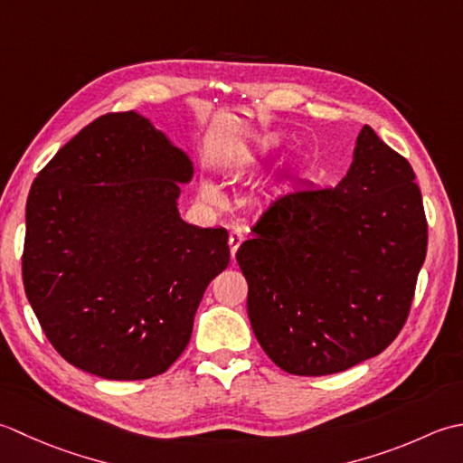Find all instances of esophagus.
<instances>
[{
	"mask_svg": "<svg viewBox=\"0 0 463 463\" xmlns=\"http://www.w3.org/2000/svg\"><path fill=\"white\" fill-rule=\"evenodd\" d=\"M241 241H243V232H241L240 228H233V230L230 232V240H228V243H230V251H232V258L235 256V251H238V248L241 245Z\"/></svg>",
	"mask_w": 463,
	"mask_h": 463,
	"instance_id": "esophagus-1",
	"label": "esophagus"
}]
</instances>
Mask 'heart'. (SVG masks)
<instances>
[{"label": "heart", "instance_id": "1", "mask_svg": "<svg viewBox=\"0 0 463 463\" xmlns=\"http://www.w3.org/2000/svg\"><path fill=\"white\" fill-rule=\"evenodd\" d=\"M276 144H278V141L273 137H268L266 141H263V146H266V147H273ZM202 195L205 197L207 202H220V190L212 182H207V179H205V182H202Z\"/></svg>", "mask_w": 463, "mask_h": 463}]
</instances>
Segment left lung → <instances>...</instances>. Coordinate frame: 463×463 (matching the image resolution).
Listing matches in <instances>:
<instances>
[{"instance_id": "8db88e82", "label": "left lung", "mask_w": 463, "mask_h": 463, "mask_svg": "<svg viewBox=\"0 0 463 463\" xmlns=\"http://www.w3.org/2000/svg\"><path fill=\"white\" fill-rule=\"evenodd\" d=\"M413 179L408 159L364 126L342 182L279 195L240 245L250 324L281 370H350L400 334L428 250Z\"/></svg>"}]
</instances>
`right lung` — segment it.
I'll return each instance as SVG.
<instances>
[{
	"mask_svg": "<svg viewBox=\"0 0 463 463\" xmlns=\"http://www.w3.org/2000/svg\"><path fill=\"white\" fill-rule=\"evenodd\" d=\"M194 177L184 149L137 111L70 139L25 205V296L65 362L103 380L164 373L190 344L228 232L179 218Z\"/></svg>",
	"mask_w": 463,
	"mask_h": 463,
	"instance_id": "1",
	"label": "right lung"
}]
</instances>
